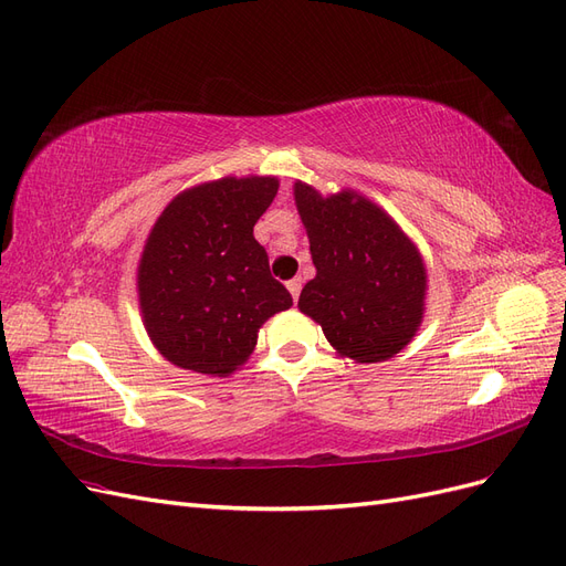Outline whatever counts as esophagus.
I'll list each match as a JSON object with an SVG mask.
<instances>
[{
  "instance_id": "34e87169",
  "label": "esophagus",
  "mask_w": 566,
  "mask_h": 566,
  "mask_svg": "<svg viewBox=\"0 0 566 566\" xmlns=\"http://www.w3.org/2000/svg\"><path fill=\"white\" fill-rule=\"evenodd\" d=\"M286 289H289V294H292V298H294V301H298V294H301V280H298V277L289 280V282H286Z\"/></svg>"
}]
</instances>
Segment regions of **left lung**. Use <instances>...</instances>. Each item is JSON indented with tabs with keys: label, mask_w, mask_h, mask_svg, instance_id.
Instances as JSON below:
<instances>
[{
	"label": "left lung",
	"mask_w": 566,
	"mask_h": 566,
	"mask_svg": "<svg viewBox=\"0 0 566 566\" xmlns=\"http://www.w3.org/2000/svg\"><path fill=\"white\" fill-rule=\"evenodd\" d=\"M294 201L317 270L303 286L298 311L317 322L342 358H394L424 317L427 265L417 244L355 189L322 197L296 180Z\"/></svg>",
	"instance_id": "left-lung-1"
}]
</instances>
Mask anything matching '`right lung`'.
<instances>
[{
    "label": "right lung",
    "mask_w": 566,
    "mask_h": 566,
    "mask_svg": "<svg viewBox=\"0 0 566 566\" xmlns=\"http://www.w3.org/2000/svg\"><path fill=\"white\" fill-rule=\"evenodd\" d=\"M277 189L274 175H228L180 191L154 222L137 296L144 329L168 363L230 377L251 358L258 329L292 308L253 237Z\"/></svg>",
    "instance_id": "add662e5"
}]
</instances>
